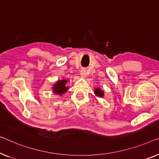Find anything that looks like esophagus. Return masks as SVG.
<instances>
[{"instance_id": "1", "label": "esophagus", "mask_w": 159, "mask_h": 159, "mask_svg": "<svg viewBox=\"0 0 159 159\" xmlns=\"http://www.w3.org/2000/svg\"><path fill=\"white\" fill-rule=\"evenodd\" d=\"M80 75H81V77H83V78L86 77V68H83L82 69L80 70Z\"/></svg>"}]
</instances>
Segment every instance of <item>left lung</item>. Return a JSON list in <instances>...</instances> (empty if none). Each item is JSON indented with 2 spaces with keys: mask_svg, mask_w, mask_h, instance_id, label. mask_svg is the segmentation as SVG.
Masks as SVG:
<instances>
[{
  "mask_svg": "<svg viewBox=\"0 0 159 159\" xmlns=\"http://www.w3.org/2000/svg\"><path fill=\"white\" fill-rule=\"evenodd\" d=\"M95 93H96L97 96L99 97H102L103 96V91L102 90H101L100 89H96L95 90Z\"/></svg>",
  "mask_w": 159,
  "mask_h": 159,
  "instance_id": "left-lung-1",
  "label": "left lung"
}]
</instances>
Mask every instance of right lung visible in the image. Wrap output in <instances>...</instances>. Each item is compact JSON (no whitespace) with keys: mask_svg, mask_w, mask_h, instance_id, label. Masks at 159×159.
<instances>
[{"mask_svg":"<svg viewBox=\"0 0 159 159\" xmlns=\"http://www.w3.org/2000/svg\"><path fill=\"white\" fill-rule=\"evenodd\" d=\"M67 83V80L63 79L62 80H58L56 83V84L54 85L53 88V92L57 94H63L68 89V87H66V84Z\"/></svg>","mask_w":159,"mask_h":159,"instance_id":"add662e5","label":"right lung"}]
</instances>
